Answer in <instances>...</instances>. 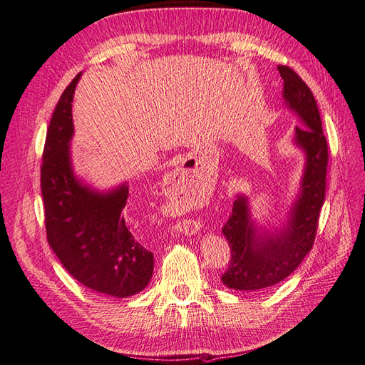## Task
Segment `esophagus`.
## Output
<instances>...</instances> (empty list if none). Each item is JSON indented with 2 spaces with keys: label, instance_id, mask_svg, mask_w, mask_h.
Returning <instances> with one entry per match:
<instances>
[{
  "label": "esophagus",
  "instance_id": "esophagus-1",
  "mask_svg": "<svg viewBox=\"0 0 365 365\" xmlns=\"http://www.w3.org/2000/svg\"><path fill=\"white\" fill-rule=\"evenodd\" d=\"M190 173V171H187V170H178V171H175V174H174V178H179V180H182L183 182V179L185 178H191V174L190 176H187V174ZM187 180V179H186Z\"/></svg>",
  "mask_w": 365,
  "mask_h": 365
}]
</instances>
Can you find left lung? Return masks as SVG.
Returning <instances> with one entry per match:
<instances>
[{"label": "left lung", "mask_w": 365, "mask_h": 365, "mask_svg": "<svg viewBox=\"0 0 365 365\" xmlns=\"http://www.w3.org/2000/svg\"><path fill=\"white\" fill-rule=\"evenodd\" d=\"M277 69L284 78V101L302 123L294 128L292 140L303 151L304 167L299 194L282 227L268 229L257 225L245 194H238L233 202L232 215L222 227L232 259L221 280L227 288L238 291L273 287L300 265L312 249L324 202L329 156L317 101L307 83L291 68L279 65Z\"/></svg>", "instance_id": "1"}]
</instances>
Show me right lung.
<instances>
[{"label":"right lung","instance_id":"obj_1","mask_svg":"<svg viewBox=\"0 0 365 365\" xmlns=\"http://www.w3.org/2000/svg\"><path fill=\"white\" fill-rule=\"evenodd\" d=\"M80 76L62 93L46 132L41 168L46 240L81 285L112 297H130L148 285L155 257L127 227V182L98 191L74 173L71 103Z\"/></svg>","mask_w":365,"mask_h":365}]
</instances>
